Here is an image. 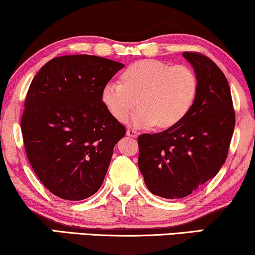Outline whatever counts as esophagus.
Listing matches in <instances>:
<instances>
[{
    "label": "esophagus",
    "instance_id": "obj_1",
    "mask_svg": "<svg viewBox=\"0 0 255 255\" xmlns=\"http://www.w3.org/2000/svg\"><path fill=\"white\" fill-rule=\"evenodd\" d=\"M127 135H128V137H131V138H137L138 137V132L132 130V128H128V130L127 131Z\"/></svg>",
    "mask_w": 255,
    "mask_h": 255
}]
</instances>
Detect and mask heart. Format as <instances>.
I'll use <instances>...</instances> for the list:
<instances>
[{"mask_svg": "<svg viewBox=\"0 0 255 255\" xmlns=\"http://www.w3.org/2000/svg\"><path fill=\"white\" fill-rule=\"evenodd\" d=\"M197 94V79L189 67L154 59L133 62L122 73V82L102 89V102L120 122L139 103L131 123L137 128H170L186 117Z\"/></svg>", "mask_w": 255, "mask_h": 255, "instance_id": "heart-1", "label": "heart"}]
</instances>
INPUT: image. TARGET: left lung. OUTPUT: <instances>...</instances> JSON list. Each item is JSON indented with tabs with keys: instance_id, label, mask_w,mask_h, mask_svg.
<instances>
[{
	"instance_id": "left-lung-1",
	"label": "left lung",
	"mask_w": 255,
	"mask_h": 255,
	"mask_svg": "<svg viewBox=\"0 0 255 255\" xmlns=\"http://www.w3.org/2000/svg\"><path fill=\"white\" fill-rule=\"evenodd\" d=\"M197 79L195 102L179 123L139 135V170L156 196L175 200L216 176L224 165L236 115L228 80L203 54L183 52Z\"/></svg>"
}]
</instances>
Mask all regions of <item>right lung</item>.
I'll list each match as a JSON object with an SVG mask.
<instances>
[{"mask_svg": "<svg viewBox=\"0 0 255 255\" xmlns=\"http://www.w3.org/2000/svg\"><path fill=\"white\" fill-rule=\"evenodd\" d=\"M124 67L95 55L52 59L31 82L20 127L27 159L55 196L96 193L125 128L102 102V89Z\"/></svg>", "mask_w": 255, "mask_h": 255, "instance_id": "1", "label": "right lung"}]
</instances>
